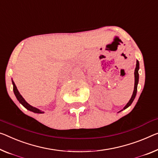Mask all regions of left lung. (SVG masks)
Segmentation results:
<instances>
[{
    "mask_svg": "<svg viewBox=\"0 0 158 158\" xmlns=\"http://www.w3.org/2000/svg\"><path fill=\"white\" fill-rule=\"evenodd\" d=\"M138 70H139V62L138 60H136V66H135V72H134V76H135V84H134V89H133V93L131 96V98L130 99V100L128 101V102L127 104L122 110H121L120 111H123V110H126V109L128 108L131 104H132V102L134 100V99L135 98V95H136L137 93V86H138V79H139V75H138Z\"/></svg>",
    "mask_w": 158,
    "mask_h": 158,
    "instance_id": "obj_1",
    "label": "left lung"
}]
</instances>
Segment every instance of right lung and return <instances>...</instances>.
Instances as JSON below:
<instances>
[{
	"mask_svg": "<svg viewBox=\"0 0 158 158\" xmlns=\"http://www.w3.org/2000/svg\"><path fill=\"white\" fill-rule=\"evenodd\" d=\"M12 82H13V92H14L16 98L18 99V100L20 102V104H23V105L25 106L27 110L32 111V112H34V113H37V114H43L44 113V111L40 110L37 108L34 107V106H31L30 104H29L25 100V99L23 98V96L21 95L20 93H19L18 89H17V87L15 85V82H13V81H12Z\"/></svg>",
	"mask_w": 158,
	"mask_h": 158,
	"instance_id": "1",
	"label": "right lung"
}]
</instances>
